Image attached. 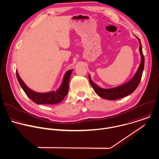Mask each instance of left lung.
<instances>
[{
  "mask_svg": "<svg viewBox=\"0 0 159 159\" xmlns=\"http://www.w3.org/2000/svg\"><path fill=\"white\" fill-rule=\"evenodd\" d=\"M137 38L139 42V52L141 57V61L136 73L128 82L115 88L104 89L98 86L96 83H94L91 80V76L89 75V80L91 86L95 93L101 98L107 100L119 99L130 94L137 88L140 81L144 68V57L142 53V48L140 39L138 37Z\"/></svg>",
  "mask_w": 159,
  "mask_h": 159,
  "instance_id": "1",
  "label": "left lung"
}]
</instances>
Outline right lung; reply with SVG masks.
Wrapping results in <instances>:
<instances>
[{
    "mask_svg": "<svg viewBox=\"0 0 159 159\" xmlns=\"http://www.w3.org/2000/svg\"><path fill=\"white\" fill-rule=\"evenodd\" d=\"M72 71L73 70H70L65 73L61 84L57 90L48 93H37L32 90L20 78L17 71H16V75L20 86L27 96L34 102L38 104H55L61 102L67 95L69 91L70 78Z\"/></svg>",
    "mask_w": 159,
    "mask_h": 159,
    "instance_id": "obj_1",
    "label": "right lung"
}]
</instances>
